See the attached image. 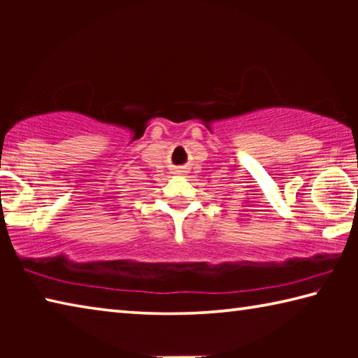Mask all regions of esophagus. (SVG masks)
Returning <instances> with one entry per match:
<instances>
[{"label":"esophagus","instance_id":"1","mask_svg":"<svg viewBox=\"0 0 358 358\" xmlns=\"http://www.w3.org/2000/svg\"><path fill=\"white\" fill-rule=\"evenodd\" d=\"M178 172H180V171H178Z\"/></svg>","mask_w":358,"mask_h":358}]
</instances>
